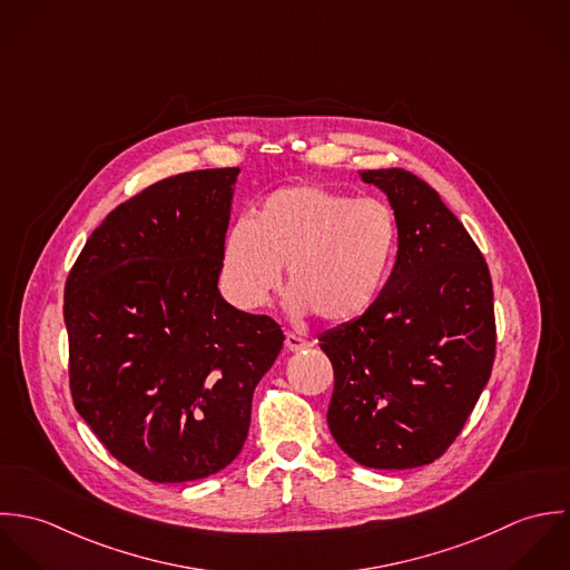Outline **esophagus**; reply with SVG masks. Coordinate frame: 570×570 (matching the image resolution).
<instances>
[{
	"mask_svg": "<svg viewBox=\"0 0 570 570\" xmlns=\"http://www.w3.org/2000/svg\"><path fill=\"white\" fill-rule=\"evenodd\" d=\"M286 350H291V352H302V350H308L311 347V342L308 340H304V337H299V335H295V333H286Z\"/></svg>",
	"mask_w": 570,
	"mask_h": 570,
	"instance_id": "1",
	"label": "esophagus"
}]
</instances>
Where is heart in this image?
I'll list each match as a JSON object with an SVG mask.
<instances>
[{"mask_svg":"<svg viewBox=\"0 0 570 570\" xmlns=\"http://www.w3.org/2000/svg\"><path fill=\"white\" fill-rule=\"evenodd\" d=\"M399 225L379 198H354L317 183L271 191L225 242V279L244 308L266 302L286 264L288 306L324 324L358 320L381 295Z\"/></svg>","mask_w":570,"mask_h":570,"instance_id":"heart-1","label":"heart"}]
</instances>
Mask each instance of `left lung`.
I'll return each mask as SVG.
<instances>
[{"label": "left lung", "instance_id": "1", "mask_svg": "<svg viewBox=\"0 0 570 570\" xmlns=\"http://www.w3.org/2000/svg\"><path fill=\"white\" fill-rule=\"evenodd\" d=\"M358 176L387 194L399 253L370 311L320 340L335 370L328 428L363 466H423L450 450L491 376V275L425 180L399 167Z\"/></svg>", "mask_w": 570, "mask_h": 570}]
</instances>
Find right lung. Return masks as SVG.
I'll return each mask as SVG.
<instances>
[{"mask_svg":"<svg viewBox=\"0 0 570 570\" xmlns=\"http://www.w3.org/2000/svg\"><path fill=\"white\" fill-rule=\"evenodd\" d=\"M237 167L178 174L92 230L63 295L70 392L118 462L151 482L223 471L284 333L218 291Z\"/></svg>","mask_w":570,"mask_h":570,"instance_id":"obj_1","label":"right lung"}]
</instances>
